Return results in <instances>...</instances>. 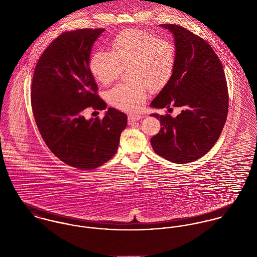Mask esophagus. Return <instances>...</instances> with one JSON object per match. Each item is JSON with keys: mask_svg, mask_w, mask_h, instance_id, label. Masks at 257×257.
<instances>
[{"mask_svg": "<svg viewBox=\"0 0 257 257\" xmlns=\"http://www.w3.org/2000/svg\"><path fill=\"white\" fill-rule=\"evenodd\" d=\"M127 118H128V123H133L137 120H140L141 118H143V115H140V114H134V113H130L127 115Z\"/></svg>", "mask_w": 257, "mask_h": 257, "instance_id": "esophagus-1", "label": "esophagus"}]
</instances>
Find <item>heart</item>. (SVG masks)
Returning <instances> with one entry per match:
<instances>
[{
  "label": "heart",
  "mask_w": 257,
  "mask_h": 257,
  "mask_svg": "<svg viewBox=\"0 0 257 257\" xmlns=\"http://www.w3.org/2000/svg\"><path fill=\"white\" fill-rule=\"evenodd\" d=\"M111 52L98 50L89 61L94 78L104 86L128 69L132 82L114 86L108 93L111 106L122 110L142 109L148 88L157 91L170 80L176 64V48L172 41L158 38L144 30H128L110 42Z\"/></svg>",
  "instance_id": "b5f03b06"
}]
</instances>
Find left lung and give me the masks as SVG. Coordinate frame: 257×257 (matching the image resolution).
<instances>
[{"mask_svg":"<svg viewBox=\"0 0 257 257\" xmlns=\"http://www.w3.org/2000/svg\"><path fill=\"white\" fill-rule=\"evenodd\" d=\"M159 27L173 35L176 64L150 107L163 109L172 105L183 110L176 117L151 113L160 120L161 128L150 143L159 156L185 164L204 156L220 138L228 110L225 75L206 40L177 25Z\"/></svg>","mask_w":257,"mask_h":257,"instance_id":"1","label":"left lung"}]
</instances>
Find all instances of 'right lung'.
<instances>
[{
  "label": "right lung",
  "mask_w": 257,
  "mask_h": 257,
  "mask_svg": "<svg viewBox=\"0 0 257 257\" xmlns=\"http://www.w3.org/2000/svg\"><path fill=\"white\" fill-rule=\"evenodd\" d=\"M104 31L76 30L54 39L37 62L32 85L33 112L44 143L61 161L81 170L110 160L127 124L126 114L113 108L102 119L83 114L89 107L107 108L89 68L92 47Z\"/></svg>",
  "instance_id": "add662e5"
}]
</instances>
